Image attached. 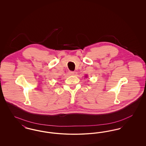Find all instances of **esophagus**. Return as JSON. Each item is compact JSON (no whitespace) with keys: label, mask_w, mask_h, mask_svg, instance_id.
I'll use <instances>...</instances> for the list:
<instances>
[{"label":"esophagus","mask_w":146,"mask_h":146,"mask_svg":"<svg viewBox=\"0 0 146 146\" xmlns=\"http://www.w3.org/2000/svg\"><path fill=\"white\" fill-rule=\"evenodd\" d=\"M69 74H70V75H71V76H73V75H74V74H75V72H73V71H69Z\"/></svg>","instance_id":"obj_1"}]
</instances>
